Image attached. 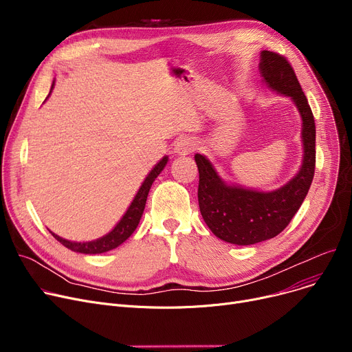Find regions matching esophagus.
<instances>
[{"instance_id": "obj_1", "label": "esophagus", "mask_w": 352, "mask_h": 352, "mask_svg": "<svg viewBox=\"0 0 352 352\" xmlns=\"http://www.w3.org/2000/svg\"><path fill=\"white\" fill-rule=\"evenodd\" d=\"M195 149H196V140L193 138H189V136L180 138L175 144V153L179 155V156L190 155Z\"/></svg>"}]
</instances>
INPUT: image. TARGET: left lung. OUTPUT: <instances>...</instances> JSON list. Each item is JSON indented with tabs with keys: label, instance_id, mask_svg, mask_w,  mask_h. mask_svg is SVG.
Wrapping results in <instances>:
<instances>
[{
	"label": "left lung",
	"instance_id": "left-lung-1",
	"mask_svg": "<svg viewBox=\"0 0 352 352\" xmlns=\"http://www.w3.org/2000/svg\"><path fill=\"white\" fill-rule=\"evenodd\" d=\"M258 69L265 87L290 98L300 113L302 162L293 179L276 190L264 192L224 182L208 157L195 155L201 217L216 237L237 245L280 234L301 208L316 169V122L292 65L276 52L261 51Z\"/></svg>",
	"mask_w": 352,
	"mask_h": 352
}]
</instances>
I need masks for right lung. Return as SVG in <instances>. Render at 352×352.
<instances>
[{"instance_id": "1", "label": "right lung", "mask_w": 352, "mask_h": 352, "mask_svg": "<svg viewBox=\"0 0 352 352\" xmlns=\"http://www.w3.org/2000/svg\"><path fill=\"white\" fill-rule=\"evenodd\" d=\"M54 85H55V82H52L50 95L54 89ZM168 162H169V157L163 156L155 164V168L148 173V176L144 177L143 183L140 184V188H139L138 193L135 195L132 203L129 204V208L126 209L125 214L120 217V220L116 223V226L108 234L102 236L96 240H91V241H71V240L59 237L58 234H55L52 232H50V233L62 245H65L67 249L76 252V253H82V254H100V253H107L109 250L116 249V247H119L125 240H128L132 236V233L136 230V227L142 219L144 204H146V199H148L152 184H153L155 179L160 175V172L164 169V166H166Z\"/></svg>"}]
</instances>
